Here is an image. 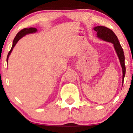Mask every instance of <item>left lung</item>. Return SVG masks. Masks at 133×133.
Here are the masks:
<instances>
[{"label": "left lung", "instance_id": "obj_1", "mask_svg": "<svg viewBox=\"0 0 133 133\" xmlns=\"http://www.w3.org/2000/svg\"><path fill=\"white\" fill-rule=\"evenodd\" d=\"M94 30L96 31H97V34H99V29H94ZM104 30L105 31V32L103 34H99L100 38L102 39V40L107 41V42H111L112 44H113L114 49H115L117 55V57L119 58V60L120 64L121 65L122 68V72H121V80L122 82V86L123 85V82H124V78L125 76V74H126V67H125V63H124V51H123V48H122L121 45L119 42L118 39H117V36H116L115 34H114L112 30H111L105 27L104 29ZM105 35H104V34Z\"/></svg>", "mask_w": 133, "mask_h": 133}]
</instances>
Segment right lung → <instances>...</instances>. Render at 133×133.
<instances>
[{"label": "right lung", "instance_id": "1", "mask_svg": "<svg viewBox=\"0 0 133 133\" xmlns=\"http://www.w3.org/2000/svg\"><path fill=\"white\" fill-rule=\"evenodd\" d=\"M34 31V29L33 28H25V29H22V30H21V31L19 32V33L17 34V36H16V37L14 38V39L13 41V44H12V48H11V50H10V52H9L8 54V56H7V62H8V59H9V55H10V52H11V51H12L14 47L16 45V44H17V42H18V41L20 39H21V37H22L24 35L26 34H28V33H30V32H32Z\"/></svg>", "mask_w": 133, "mask_h": 133}]
</instances>
